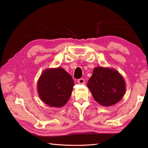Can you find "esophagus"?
I'll use <instances>...</instances> for the list:
<instances>
[{
	"mask_svg": "<svg viewBox=\"0 0 148 148\" xmlns=\"http://www.w3.org/2000/svg\"><path fill=\"white\" fill-rule=\"evenodd\" d=\"M77 82H78L79 84H83L85 83V80L83 78H80L79 79H77Z\"/></svg>",
	"mask_w": 148,
	"mask_h": 148,
	"instance_id": "1",
	"label": "esophagus"
}]
</instances>
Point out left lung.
<instances>
[{
	"label": "left lung",
	"instance_id": "1",
	"mask_svg": "<svg viewBox=\"0 0 148 148\" xmlns=\"http://www.w3.org/2000/svg\"><path fill=\"white\" fill-rule=\"evenodd\" d=\"M87 87L95 100L103 106L118 103L124 95L125 84L119 72L114 69L96 67Z\"/></svg>",
	"mask_w": 148,
	"mask_h": 148
}]
</instances>
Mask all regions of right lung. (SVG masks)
<instances>
[{"label":"right lung","mask_w":148,"mask_h":148,"mask_svg":"<svg viewBox=\"0 0 148 148\" xmlns=\"http://www.w3.org/2000/svg\"><path fill=\"white\" fill-rule=\"evenodd\" d=\"M74 83L72 76L62 68L47 69L37 83L41 100L50 107H61L68 101Z\"/></svg>","instance_id":"1"}]
</instances>
